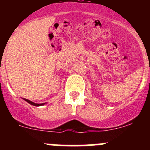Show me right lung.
I'll list each match as a JSON object with an SVG mask.
<instances>
[{
  "label": "right lung",
  "mask_w": 150,
  "mask_h": 150,
  "mask_svg": "<svg viewBox=\"0 0 150 150\" xmlns=\"http://www.w3.org/2000/svg\"><path fill=\"white\" fill-rule=\"evenodd\" d=\"M25 99L26 102H28V103H30V104H32V105H34V106H40V105H43V104H35V103H34V102H31V101L28 100V99Z\"/></svg>",
  "instance_id": "add662e5"
}]
</instances>
